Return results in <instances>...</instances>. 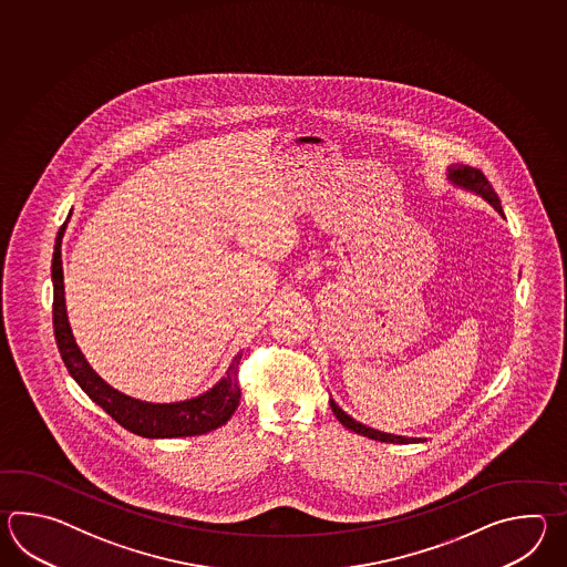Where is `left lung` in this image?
Masks as SVG:
<instances>
[{
    "label": "left lung",
    "mask_w": 567,
    "mask_h": 567,
    "mask_svg": "<svg viewBox=\"0 0 567 567\" xmlns=\"http://www.w3.org/2000/svg\"><path fill=\"white\" fill-rule=\"evenodd\" d=\"M450 181L456 182L458 186H464V188H468V190L481 194L484 200H488L498 213H503L501 200H498V196L494 193L493 184L484 178V174H482L481 169L472 168V166H454V168H450ZM330 408L334 411L338 422L342 423L344 427L352 430L354 434L364 435V437L377 440V442H385V444H410V442H415V437L383 434V432H377V430H371V427H367V425H362V423L354 422L352 417H349L344 411L338 408L332 399H330Z\"/></svg>",
    "instance_id": "8db88e82"
}]
</instances>
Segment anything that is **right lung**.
<instances>
[{
  "label": "right lung",
  "instance_id": "1",
  "mask_svg": "<svg viewBox=\"0 0 567 567\" xmlns=\"http://www.w3.org/2000/svg\"><path fill=\"white\" fill-rule=\"evenodd\" d=\"M62 225L54 245L52 257V284H54V301H52V322L54 337L61 350L62 361L69 373L81 385L89 398L99 408L107 411L109 415L120 423L121 427L142 437H184V435H200L213 432L229 422L230 415L237 410L241 399L239 386V361L237 354L230 362L227 377H223L217 385L206 391L200 398L188 399L181 403H144L137 399L127 398L113 386H109L99 374L89 367L85 357L74 344L73 332L64 308V284H62L61 241L64 235Z\"/></svg>",
  "mask_w": 567,
  "mask_h": 567
}]
</instances>
